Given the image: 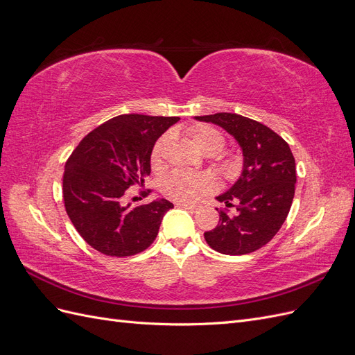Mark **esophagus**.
I'll return each mask as SVG.
<instances>
[{
  "mask_svg": "<svg viewBox=\"0 0 355 355\" xmlns=\"http://www.w3.org/2000/svg\"><path fill=\"white\" fill-rule=\"evenodd\" d=\"M176 206H178V207H182V209L191 210V211H198V210H201L200 204H180V202H178Z\"/></svg>",
  "mask_w": 355,
  "mask_h": 355,
  "instance_id": "obj_1",
  "label": "esophagus"
}]
</instances>
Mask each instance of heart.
<instances>
[{
  "instance_id": "1",
  "label": "heart",
  "mask_w": 355,
  "mask_h": 355,
  "mask_svg": "<svg viewBox=\"0 0 355 355\" xmlns=\"http://www.w3.org/2000/svg\"><path fill=\"white\" fill-rule=\"evenodd\" d=\"M192 142L204 154H218L225 145L223 136L207 125H200L192 128L189 132ZM170 135L161 136L157 144L154 145L153 154H151V163L154 168L161 167L163 164V157L167 145L170 144ZM214 184L209 176L204 175H196V173H187L182 170H173L167 173L163 179H161L159 189L161 194L166 198L180 202V204H189L200 200L210 191H213Z\"/></svg>"
}]
</instances>
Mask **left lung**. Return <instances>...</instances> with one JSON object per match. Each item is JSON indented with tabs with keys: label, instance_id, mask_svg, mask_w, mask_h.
<instances>
[{
	"label": "left lung",
	"instance_id": "8db88e82",
	"mask_svg": "<svg viewBox=\"0 0 355 355\" xmlns=\"http://www.w3.org/2000/svg\"><path fill=\"white\" fill-rule=\"evenodd\" d=\"M196 120L222 127L243 153L240 178L216 197L237 213L231 216L220 211L218 227L204 232V239L223 254L239 256L261 249L280 231L292 207L296 164L290 146L270 127L239 114L218 112Z\"/></svg>",
	"mask_w": 355,
	"mask_h": 355
}]
</instances>
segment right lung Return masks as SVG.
I'll return each instance as SVG.
<instances>
[{
  "label": "right lung",
  "mask_w": 355,
  "mask_h": 355,
  "mask_svg": "<svg viewBox=\"0 0 355 355\" xmlns=\"http://www.w3.org/2000/svg\"><path fill=\"white\" fill-rule=\"evenodd\" d=\"M179 120L118 115L94 128L71 154L63 173V201L75 230L94 250L124 257L154 243L173 204L159 198L132 207L124 204V194L132 185H144L157 139Z\"/></svg>",
  "instance_id": "add662e5"
}]
</instances>
